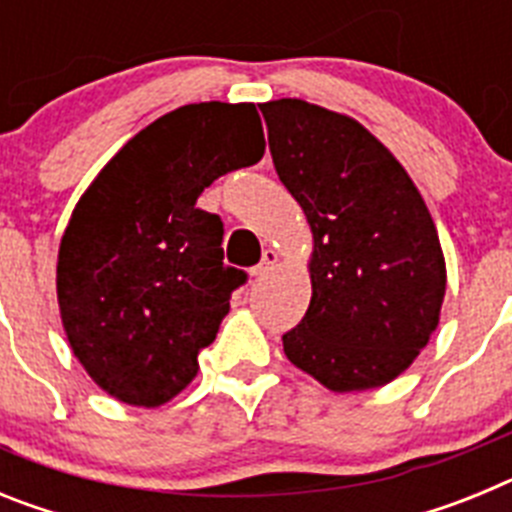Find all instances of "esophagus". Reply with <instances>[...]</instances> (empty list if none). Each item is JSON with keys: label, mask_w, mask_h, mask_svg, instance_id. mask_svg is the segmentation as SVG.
Instances as JSON below:
<instances>
[{"label": "esophagus", "mask_w": 512, "mask_h": 512, "mask_svg": "<svg viewBox=\"0 0 512 512\" xmlns=\"http://www.w3.org/2000/svg\"><path fill=\"white\" fill-rule=\"evenodd\" d=\"M279 261V253L274 251V248H266L264 256H261V264L253 266L251 274L253 277H264V274H269V269H274V264Z\"/></svg>", "instance_id": "obj_1"}]
</instances>
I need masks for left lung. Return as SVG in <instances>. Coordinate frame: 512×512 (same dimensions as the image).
Returning <instances> with one entry per match:
<instances>
[{"mask_svg":"<svg viewBox=\"0 0 512 512\" xmlns=\"http://www.w3.org/2000/svg\"><path fill=\"white\" fill-rule=\"evenodd\" d=\"M274 169L312 230V297L284 354L333 392L400 377L438 325L446 264L402 164L354 117L302 99L259 104Z\"/></svg>","mask_w":512,"mask_h":512,"instance_id":"8db88e82","label":"left lung"}]
</instances>
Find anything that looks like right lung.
Instances as JSON below:
<instances>
[{"label": "right lung", "mask_w": 512, "mask_h": 512, "mask_svg": "<svg viewBox=\"0 0 512 512\" xmlns=\"http://www.w3.org/2000/svg\"><path fill=\"white\" fill-rule=\"evenodd\" d=\"M264 148L253 104H184L130 138L81 194L58 248V307L71 351L107 395L158 408L197 377L246 282L223 264V220L197 197Z\"/></svg>", "instance_id": "add662e5"}]
</instances>
